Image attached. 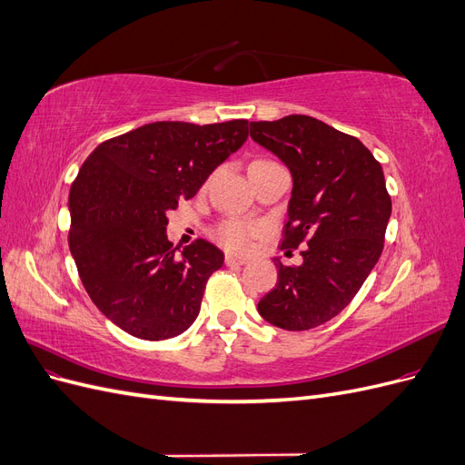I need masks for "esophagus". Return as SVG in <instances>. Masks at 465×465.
Masks as SVG:
<instances>
[{
    "label": "esophagus",
    "instance_id": "1",
    "mask_svg": "<svg viewBox=\"0 0 465 465\" xmlns=\"http://www.w3.org/2000/svg\"><path fill=\"white\" fill-rule=\"evenodd\" d=\"M224 263H227V265H242V263H246V258H236L232 254H227V256H224Z\"/></svg>",
    "mask_w": 465,
    "mask_h": 465
}]
</instances>
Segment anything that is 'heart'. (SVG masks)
I'll return each instance as SVG.
<instances>
[{"mask_svg": "<svg viewBox=\"0 0 465 465\" xmlns=\"http://www.w3.org/2000/svg\"><path fill=\"white\" fill-rule=\"evenodd\" d=\"M256 234V227L254 224H248L242 221H224L223 224H219V229L215 232L217 241L231 252H238V254H242L250 248L252 242V236Z\"/></svg>", "mask_w": 465, "mask_h": 465, "instance_id": "heart-1", "label": "heart"}]
</instances>
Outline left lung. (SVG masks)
<instances>
[{
	"mask_svg": "<svg viewBox=\"0 0 465 465\" xmlns=\"http://www.w3.org/2000/svg\"><path fill=\"white\" fill-rule=\"evenodd\" d=\"M250 137L292 176L281 248L306 244L297 267L273 260L277 285L258 312L281 330L318 328L353 301L382 254L391 215L382 166L357 137L302 114L250 122Z\"/></svg>",
	"mask_w": 465,
	"mask_h": 465,
	"instance_id": "obj_1",
	"label": "left lung"
}]
</instances>
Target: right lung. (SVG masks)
Instances as JSON below:
<instances>
[{
	"label": "right lung",
	"instance_id": "right-lung-1",
	"mask_svg": "<svg viewBox=\"0 0 465 465\" xmlns=\"http://www.w3.org/2000/svg\"><path fill=\"white\" fill-rule=\"evenodd\" d=\"M246 139V120L153 122L101 143L79 168L69 250L91 301L124 331L161 341L198 318L224 256L202 238L178 254L166 213L193 198Z\"/></svg>",
	"mask_w": 465,
	"mask_h": 465
}]
</instances>
